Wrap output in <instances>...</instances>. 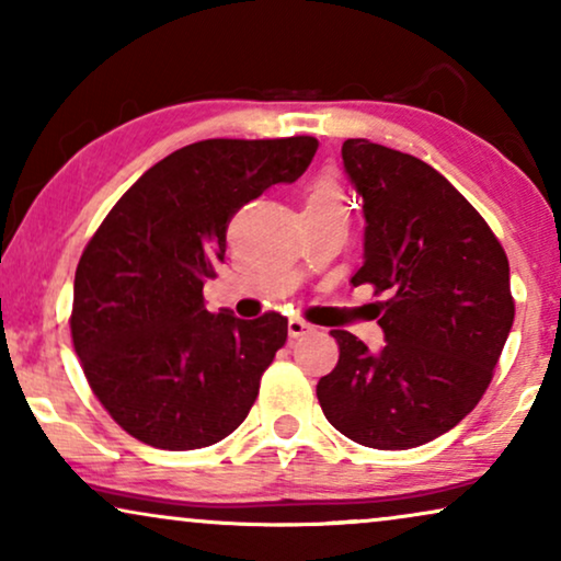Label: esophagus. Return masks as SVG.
Here are the masks:
<instances>
[{
  "label": "esophagus",
  "mask_w": 561,
  "mask_h": 561,
  "mask_svg": "<svg viewBox=\"0 0 561 561\" xmlns=\"http://www.w3.org/2000/svg\"><path fill=\"white\" fill-rule=\"evenodd\" d=\"M309 329H311V324H306L304 319H298V317L288 319V334L294 336V340H296V336H304L306 332H309Z\"/></svg>",
  "instance_id": "34e87169"
}]
</instances>
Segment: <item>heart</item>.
Returning a JSON list of instances; mask_svg holds the SVG:
<instances>
[{"label": "heart", "mask_w": 561, "mask_h": 561, "mask_svg": "<svg viewBox=\"0 0 561 561\" xmlns=\"http://www.w3.org/2000/svg\"><path fill=\"white\" fill-rule=\"evenodd\" d=\"M317 198V202H336V186L332 181H321L317 188H313L311 194V202Z\"/></svg>", "instance_id": "heart-1"}]
</instances>
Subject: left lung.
Listing matches in <instances>:
<instances>
[{
  "label": "left lung",
  "instance_id": "8db88e82",
  "mask_svg": "<svg viewBox=\"0 0 561 561\" xmlns=\"http://www.w3.org/2000/svg\"><path fill=\"white\" fill-rule=\"evenodd\" d=\"M344 173L363 196V265L386 344L370 352L332 329L340 363L319 380L336 432L373 449L447 434L490 386L513 327L508 257L474 206L439 171L365 137L344 140Z\"/></svg>",
  "mask_w": 561,
  "mask_h": 561
}]
</instances>
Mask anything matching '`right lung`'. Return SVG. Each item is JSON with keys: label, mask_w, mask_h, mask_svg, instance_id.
<instances>
[{"label": "right lung", "mask_w": 561, "mask_h": 561, "mask_svg": "<svg viewBox=\"0 0 561 561\" xmlns=\"http://www.w3.org/2000/svg\"><path fill=\"white\" fill-rule=\"evenodd\" d=\"M317 148V137L186 145L145 171L91 237L73 280V347L135 439L202 449L248 419L288 319L211 313L204 283L225 263L229 217L294 183Z\"/></svg>", "instance_id": "obj_1"}]
</instances>
